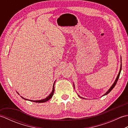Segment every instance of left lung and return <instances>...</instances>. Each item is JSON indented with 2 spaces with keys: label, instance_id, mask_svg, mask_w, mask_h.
<instances>
[{
  "label": "left lung",
  "instance_id": "left-lung-1",
  "mask_svg": "<svg viewBox=\"0 0 128 128\" xmlns=\"http://www.w3.org/2000/svg\"><path fill=\"white\" fill-rule=\"evenodd\" d=\"M121 70H122V64H121V66H120V70H119V74H118V76H117V77H116V80H115V81H114V82L113 83V85H112V86L110 87V88L107 91V92H106V93L105 94H104L103 95V96H105V95H106V94H108L110 93V92L112 90V89L114 88V86H116V82H117V81H118V78H119V75H120V72H121ZM80 97V96H79ZM80 98H82V97H80Z\"/></svg>",
  "mask_w": 128,
  "mask_h": 128
}]
</instances>
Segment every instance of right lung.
<instances>
[{
  "mask_svg": "<svg viewBox=\"0 0 128 128\" xmlns=\"http://www.w3.org/2000/svg\"><path fill=\"white\" fill-rule=\"evenodd\" d=\"M54 84H55V82H54V84H53V90H52V91L51 93L49 95V96L46 97V98L44 99H43V100H30V101H32V102H38V103H43V102H47L48 101V100H50L52 97L53 95L54 94ZM22 98L25 99L26 100H28V99H26V98H23L22 97H21Z\"/></svg>",
  "mask_w": 128,
  "mask_h": 128,
  "instance_id": "1",
  "label": "right lung"
}]
</instances>
